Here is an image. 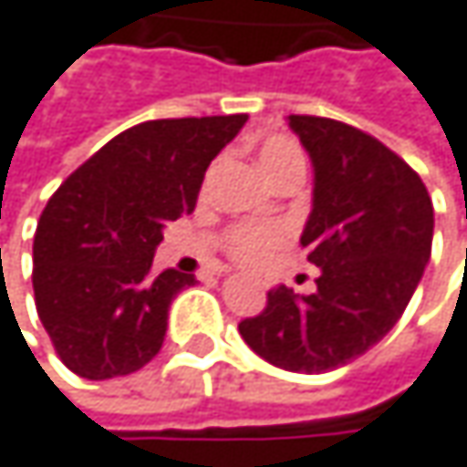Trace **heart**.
<instances>
[{"mask_svg": "<svg viewBox=\"0 0 467 467\" xmlns=\"http://www.w3.org/2000/svg\"><path fill=\"white\" fill-rule=\"evenodd\" d=\"M260 158H263L265 171L274 180L285 169H290L296 163H304L301 147L293 139H287V136H271V139H265V144L260 150ZM287 241H290V226H285V223H276V221L274 223H238V226H232L226 232L223 249H226V254L235 260V263L249 265V268H257L274 252H279Z\"/></svg>", "mask_w": 467, "mask_h": 467, "instance_id": "b5f03b06", "label": "heart"}]
</instances>
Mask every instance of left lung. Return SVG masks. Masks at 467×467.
I'll use <instances>...</instances> for the list:
<instances>
[{
  "mask_svg": "<svg viewBox=\"0 0 467 467\" xmlns=\"http://www.w3.org/2000/svg\"><path fill=\"white\" fill-rule=\"evenodd\" d=\"M315 163V207L301 235L320 268L312 296L279 285L241 320L268 364L323 375L378 345L402 317L432 252V199L383 141L339 119L290 114Z\"/></svg>",
  "mask_w": 467,
  "mask_h": 467,
  "instance_id": "1",
  "label": "left lung"
}]
</instances>
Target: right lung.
I'll list each match as a JSON object with an SVG mask.
<instances>
[{
  "mask_svg": "<svg viewBox=\"0 0 467 467\" xmlns=\"http://www.w3.org/2000/svg\"><path fill=\"white\" fill-rule=\"evenodd\" d=\"M249 114L150 119L84 161L48 199L32 246L37 317L59 361L122 378L163 345L169 304L193 274H152L163 223L188 215L210 161Z\"/></svg>",
  "mask_w": 467,
  "mask_h": 467,
  "instance_id": "obj_1",
  "label": "right lung"
}]
</instances>
